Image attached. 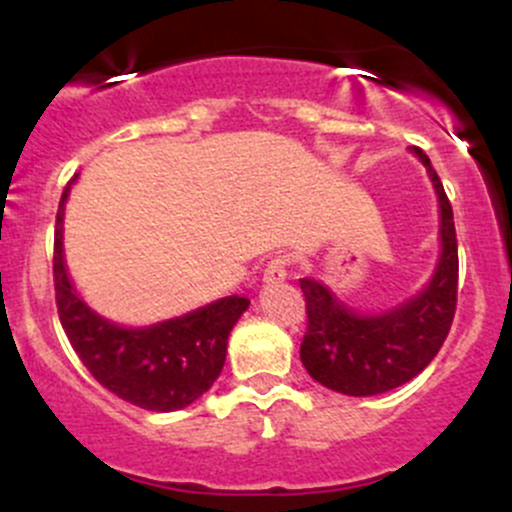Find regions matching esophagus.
Segmentation results:
<instances>
[{
    "instance_id": "esophagus-1",
    "label": "esophagus",
    "mask_w": 512,
    "mask_h": 512,
    "mask_svg": "<svg viewBox=\"0 0 512 512\" xmlns=\"http://www.w3.org/2000/svg\"><path fill=\"white\" fill-rule=\"evenodd\" d=\"M289 267H291V257L274 255L272 260H269L267 269H264V281H267V284H276V281H284L286 274H289Z\"/></svg>"
}]
</instances>
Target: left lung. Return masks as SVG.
<instances>
[{
  "mask_svg": "<svg viewBox=\"0 0 512 512\" xmlns=\"http://www.w3.org/2000/svg\"><path fill=\"white\" fill-rule=\"evenodd\" d=\"M436 185L443 255L431 284L416 298L383 315H356L315 279H301L305 327L301 361L310 378L351 397L395 390L436 358L457 308V236L450 199L431 161L414 146Z\"/></svg>",
  "mask_w": 512,
  "mask_h": 512,
  "instance_id": "8db88e82",
  "label": "left lung"
}]
</instances>
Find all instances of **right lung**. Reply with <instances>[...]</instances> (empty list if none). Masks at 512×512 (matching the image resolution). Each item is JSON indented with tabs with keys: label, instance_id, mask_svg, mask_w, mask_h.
<instances>
[{
	"label": "right lung",
	"instance_id": "1",
	"mask_svg": "<svg viewBox=\"0 0 512 512\" xmlns=\"http://www.w3.org/2000/svg\"><path fill=\"white\" fill-rule=\"evenodd\" d=\"M72 182L64 187L55 221V301L72 349L88 373L125 402L149 411H175L202 397L219 378L228 334L248 310L243 296H228L146 330H125L103 320L76 296L62 257V216Z\"/></svg>",
	"mask_w": 512,
	"mask_h": 512
}]
</instances>
